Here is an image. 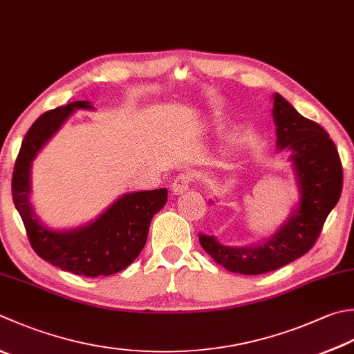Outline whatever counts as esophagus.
<instances>
[{
  "mask_svg": "<svg viewBox=\"0 0 354 354\" xmlns=\"http://www.w3.org/2000/svg\"><path fill=\"white\" fill-rule=\"evenodd\" d=\"M193 181V178L190 173H181V175H178L175 178V181L171 183V192L175 193V195H183L184 192H187L190 189V184Z\"/></svg>",
  "mask_w": 354,
  "mask_h": 354,
  "instance_id": "34e87169",
  "label": "esophagus"
}]
</instances>
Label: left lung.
Instances as JSON below:
<instances>
[{"instance_id":"obj_1","label":"left lung","mask_w":354,"mask_h":354,"mask_svg":"<svg viewBox=\"0 0 354 354\" xmlns=\"http://www.w3.org/2000/svg\"><path fill=\"white\" fill-rule=\"evenodd\" d=\"M272 112L278 150L290 151L299 203L286 223L259 244L230 247L212 234L199 233L204 250L232 273L262 274L301 258L315 245L325 219L341 198V158L327 131L304 118L279 93L273 95Z\"/></svg>"}]
</instances>
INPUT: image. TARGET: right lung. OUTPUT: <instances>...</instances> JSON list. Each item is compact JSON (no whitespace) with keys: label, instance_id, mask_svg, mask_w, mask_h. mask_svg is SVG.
<instances>
[{"label":"right lung","instance_id":"add662e5","mask_svg":"<svg viewBox=\"0 0 354 354\" xmlns=\"http://www.w3.org/2000/svg\"><path fill=\"white\" fill-rule=\"evenodd\" d=\"M93 110L90 101H75L41 115L27 131L13 169V204L23 219L30 245L39 258L64 272L96 278L121 272L145 245L155 213L167 203V189L124 193L98 218L53 230L41 221L30 203L32 162L75 110Z\"/></svg>","mask_w":354,"mask_h":354}]
</instances>
